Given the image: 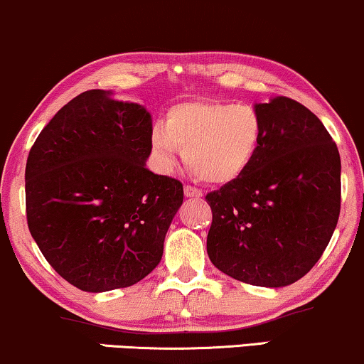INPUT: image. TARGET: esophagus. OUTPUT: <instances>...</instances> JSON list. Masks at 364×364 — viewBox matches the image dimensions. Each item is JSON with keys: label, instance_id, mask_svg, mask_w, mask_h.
Segmentation results:
<instances>
[{"label": "esophagus", "instance_id": "1", "mask_svg": "<svg viewBox=\"0 0 364 364\" xmlns=\"http://www.w3.org/2000/svg\"><path fill=\"white\" fill-rule=\"evenodd\" d=\"M184 196L199 199V198H203V191H201V189H198V188L189 186V184H186V186H184Z\"/></svg>", "mask_w": 364, "mask_h": 364}]
</instances>
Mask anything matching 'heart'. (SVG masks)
I'll use <instances>...</instances> for the list:
<instances>
[{
  "label": "heart",
  "mask_w": 364,
  "mask_h": 364,
  "mask_svg": "<svg viewBox=\"0 0 364 364\" xmlns=\"http://www.w3.org/2000/svg\"><path fill=\"white\" fill-rule=\"evenodd\" d=\"M160 170L175 168L180 150L201 180L228 184L244 175L264 143L262 115L252 105L232 102H183L166 112L165 125L150 135Z\"/></svg>",
  "instance_id": "1"
}]
</instances>
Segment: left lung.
<instances>
[{
  "instance_id": "left-lung-1",
  "label": "left lung",
  "mask_w": 364,
  "mask_h": 364,
  "mask_svg": "<svg viewBox=\"0 0 364 364\" xmlns=\"http://www.w3.org/2000/svg\"><path fill=\"white\" fill-rule=\"evenodd\" d=\"M264 143L242 176L209 193L208 255L229 277L279 289L323 254L340 216L341 161L318 117L289 97L255 104Z\"/></svg>"
}]
</instances>
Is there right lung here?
I'll return each instance as SVG.
<instances>
[{"mask_svg":"<svg viewBox=\"0 0 364 364\" xmlns=\"http://www.w3.org/2000/svg\"><path fill=\"white\" fill-rule=\"evenodd\" d=\"M109 90H87L44 127L26 163L33 239L84 291L124 289L160 264L183 184L146 168L151 115Z\"/></svg>","mask_w":364,"mask_h":364,"instance_id":"add662e5","label":"right lung"}]
</instances>
